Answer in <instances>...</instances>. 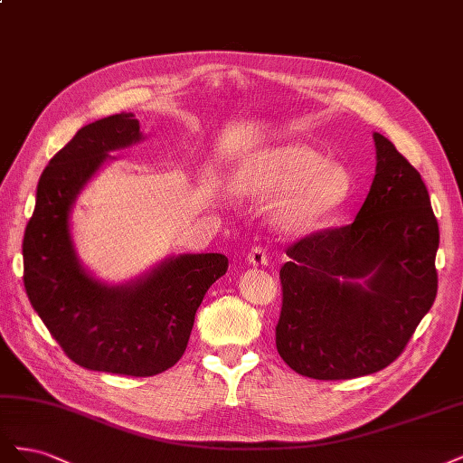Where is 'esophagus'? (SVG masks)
Instances as JSON below:
<instances>
[{
	"label": "esophagus",
	"instance_id": "obj_1",
	"mask_svg": "<svg viewBox=\"0 0 463 463\" xmlns=\"http://www.w3.org/2000/svg\"><path fill=\"white\" fill-rule=\"evenodd\" d=\"M249 262L253 264V266H264V264H269V253H266V250L260 247V245H255L253 249L249 250Z\"/></svg>",
	"mask_w": 463,
	"mask_h": 463
}]
</instances>
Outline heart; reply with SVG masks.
<instances>
[{
  "label": "heart",
  "instance_id": "obj_1",
  "mask_svg": "<svg viewBox=\"0 0 463 463\" xmlns=\"http://www.w3.org/2000/svg\"><path fill=\"white\" fill-rule=\"evenodd\" d=\"M235 189L257 199L279 197L276 226L286 233L311 232L328 220L352 193L345 165L325 160L299 143L264 148L247 160L235 177Z\"/></svg>",
  "mask_w": 463,
  "mask_h": 463
}]
</instances>
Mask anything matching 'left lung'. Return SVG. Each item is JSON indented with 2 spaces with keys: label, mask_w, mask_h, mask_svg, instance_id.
I'll return each instance as SVG.
<instances>
[{
  "label": "left lung",
  "mask_w": 463,
  "mask_h": 463,
  "mask_svg": "<svg viewBox=\"0 0 463 463\" xmlns=\"http://www.w3.org/2000/svg\"><path fill=\"white\" fill-rule=\"evenodd\" d=\"M376 174L355 220L286 249L278 354L317 381L396 361L437 298L439 222L421 175L374 133Z\"/></svg>",
  "instance_id": "8db88e82"
}]
</instances>
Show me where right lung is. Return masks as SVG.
Listing matches in <instances>:
<instances>
[{
	"label": "right lung",
	"mask_w": 463,
	"mask_h": 463,
	"mask_svg": "<svg viewBox=\"0 0 463 463\" xmlns=\"http://www.w3.org/2000/svg\"><path fill=\"white\" fill-rule=\"evenodd\" d=\"M141 141L133 114L79 129L42 172L23 240L24 289L53 340L77 365L128 376L164 373L185 354L204 293L228 270L220 253L179 255L125 286L82 269L69 233L77 194L109 150Z\"/></svg>",
	"instance_id": "right-lung-1"
}]
</instances>
